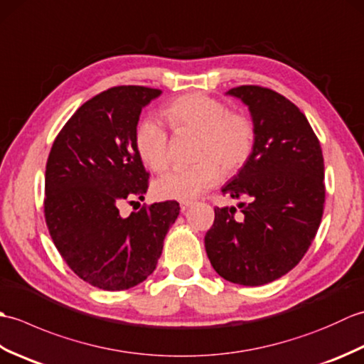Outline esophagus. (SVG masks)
Instances as JSON below:
<instances>
[{"label":"esophagus","instance_id":"34e87169","mask_svg":"<svg viewBox=\"0 0 364 364\" xmlns=\"http://www.w3.org/2000/svg\"><path fill=\"white\" fill-rule=\"evenodd\" d=\"M191 206H192V202H180V210H181V213L188 211Z\"/></svg>","mask_w":364,"mask_h":364}]
</instances>
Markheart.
Wrapping results in <instances>:
<instances>
[{"mask_svg": "<svg viewBox=\"0 0 364 364\" xmlns=\"http://www.w3.org/2000/svg\"><path fill=\"white\" fill-rule=\"evenodd\" d=\"M162 119L175 134H196L197 164L173 168L159 176L153 192L164 200H189L202 196L218 183L220 172L231 175L252 156L257 129L241 112L210 95L188 94L162 107ZM136 150L146 167L161 172L168 166V134L159 122L146 119L136 129Z\"/></svg>", "mask_w": 364, "mask_h": 364, "instance_id": "obj_1", "label": "heart"}]
</instances>
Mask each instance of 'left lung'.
<instances>
[{
	"mask_svg": "<svg viewBox=\"0 0 364 364\" xmlns=\"http://www.w3.org/2000/svg\"><path fill=\"white\" fill-rule=\"evenodd\" d=\"M249 106L257 141L252 156L222 188L250 203L215 208L205 249L215 272L242 286H261L299 264L321 225L326 184L318 136L288 98L261 86L227 92Z\"/></svg>",
	"mask_w": 364,
	"mask_h": 364,
	"instance_id": "obj_1",
	"label": "left lung"
}]
</instances>
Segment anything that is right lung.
I'll return each mask as SVG.
<instances>
[{"label": "right lung", "instance_id": "1", "mask_svg": "<svg viewBox=\"0 0 364 364\" xmlns=\"http://www.w3.org/2000/svg\"><path fill=\"white\" fill-rule=\"evenodd\" d=\"M159 95V89L117 86L90 98L59 131L46 161L50 236L67 266L100 289H129L153 274L180 214L173 200L144 205L128 218L119 210L149 189L134 137L142 107Z\"/></svg>", "mask_w": 364, "mask_h": 364}]
</instances>
